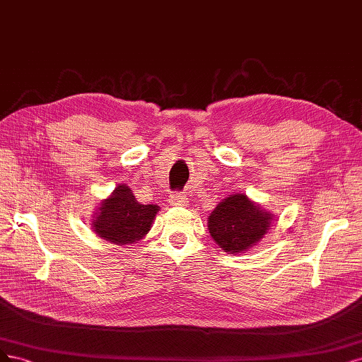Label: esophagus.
Here are the masks:
<instances>
[{"instance_id":"1","label":"esophagus","mask_w":362,"mask_h":362,"mask_svg":"<svg viewBox=\"0 0 362 362\" xmlns=\"http://www.w3.org/2000/svg\"><path fill=\"white\" fill-rule=\"evenodd\" d=\"M168 202H170V206H176V207H183L186 206V203H188V200H186V197L183 194H173Z\"/></svg>"}]
</instances>
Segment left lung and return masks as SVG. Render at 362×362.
I'll return each instance as SVG.
<instances>
[{
    "instance_id": "8db88e82",
    "label": "left lung",
    "mask_w": 362,
    "mask_h": 362,
    "mask_svg": "<svg viewBox=\"0 0 362 362\" xmlns=\"http://www.w3.org/2000/svg\"><path fill=\"white\" fill-rule=\"evenodd\" d=\"M272 214L263 211L245 194H233L221 202L207 218L214 240L226 252L238 254L257 245L271 227Z\"/></svg>"
}]
</instances>
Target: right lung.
I'll return each instance as SVG.
<instances>
[{
    "mask_svg": "<svg viewBox=\"0 0 362 362\" xmlns=\"http://www.w3.org/2000/svg\"><path fill=\"white\" fill-rule=\"evenodd\" d=\"M158 211L156 204H139L129 186L119 185L108 198L100 202L91 227L103 240L129 245L147 235Z\"/></svg>",
    "mask_w": 362,
    "mask_h": 362,
    "instance_id": "right-lung-1",
    "label": "right lung"
}]
</instances>
